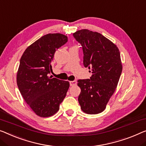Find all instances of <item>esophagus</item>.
<instances>
[{
  "mask_svg": "<svg viewBox=\"0 0 146 146\" xmlns=\"http://www.w3.org/2000/svg\"><path fill=\"white\" fill-rule=\"evenodd\" d=\"M69 83H70V86H75L77 84V82L75 80H73V81H69Z\"/></svg>",
  "mask_w": 146,
  "mask_h": 146,
  "instance_id": "1",
  "label": "esophagus"
}]
</instances>
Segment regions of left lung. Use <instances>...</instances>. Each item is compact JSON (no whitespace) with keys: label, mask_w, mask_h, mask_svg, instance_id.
<instances>
[{"label":"left lung","mask_w":146,"mask_h":146,"mask_svg":"<svg viewBox=\"0 0 146 146\" xmlns=\"http://www.w3.org/2000/svg\"><path fill=\"white\" fill-rule=\"evenodd\" d=\"M82 45L83 64L92 71L90 79L78 80V100L82 111L98 114L105 110L120 79L123 66L118 47L102 34L88 29L73 33Z\"/></svg>","instance_id":"8db88e82"}]
</instances>
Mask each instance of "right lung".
Wrapping results in <instances>:
<instances>
[{
    "instance_id": "1",
    "label": "right lung",
    "mask_w": 146,
    "mask_h": 146,
    "mask_svg": "<svg viewBox=\"0 0 146 146\" xmlns=\"http://www.w3.org/2000/svg\"><path fill=\"white\" fill-rule=\"evenodd\" d=\"M67 41V36L63 34L45 35L29 46L21 57L17 86L26 103L40 117L56 113L69 89L68 81L48 76L52 71L54 53Z\"/></svg>"
}]
</instances>
